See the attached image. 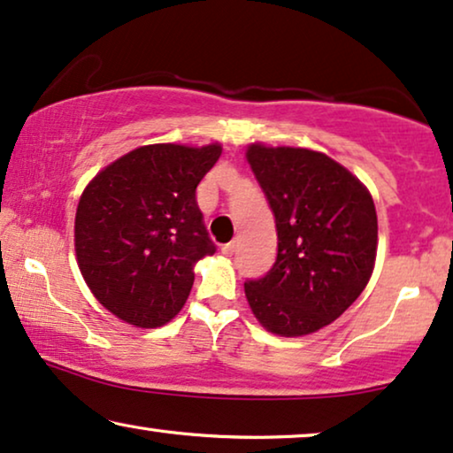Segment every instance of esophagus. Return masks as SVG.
Here are the masks:
<instances>
[{
  "instance_id": "1",
  "label": "esophagus",
  "mask_w": 453,
  "mask_h": 453,
  "mask_svg": "<svg viewBox=\"0 0 453 453\" xmlns=\"http://www.w3.org/2000/svg\"><path fill=\"white\" fill-rule=\"evenodd\" d=\"M221 252H223V255L232 257V255H234V252H236V242H234V240H232V242L223 244V246H221Z\"/></svg>"
}]
</instances>
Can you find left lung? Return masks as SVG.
I'll return each mask as SVG.
<instances>
[{
    "mask_svg": "<svg viewBox=\"0 0 453 453\" xmlns=\"http://www.w3.org/2000/svg\"><path fill=\"white\" fill-rule=\"evenodd\" d=\"M246 159L277 230L273 267L244 283L246 300L271 334H315L335 321L371 280L375 203L357 176L317 150L250 144Z\"/></svg>",
    "mask_w": 453,
    "mask_h": 453,
    "instance_id": "obj_1",
    "label": "left lung"
}]
</instances>
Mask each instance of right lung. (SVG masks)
<instances>
[{"instance_id": "add662e5", "label": "right lung", "mask_w": 453, "mask_h": 453, "mask_svg": "<svg viewBox=\"0 0 453 453\" xmlns=\"http://www.w3.org/2000/svg\"><path fill=\"white\" fill-rule=\"evenodd\" d=\"M221 144H147L119 157L84 188L74 246L95 298L122 321L161 327L195 283V263L213 255L196 186Z\"/></svg>"}]
</instances>
